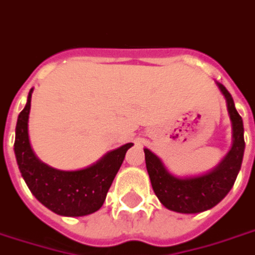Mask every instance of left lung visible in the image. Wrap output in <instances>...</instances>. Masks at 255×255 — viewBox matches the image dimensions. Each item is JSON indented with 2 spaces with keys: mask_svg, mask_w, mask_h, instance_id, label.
Listing matches in <instances>:
<instances>
[{
  "mask_svg": "<svg viewBox=\"0 0 255 255\" xmlns=\"http://www.w3.org/2000/svg\"><path fill=\"white\" fill-rule=\"evenodd\" d=\"M218 85L227 100V108L233 122L234 132L233 147L218 167L199 177L177 178L166 170L161 159L155 154L144 148L146 167L152 189L162 204L170 211L181 214H197L211 209L220 203L231 190L241 170L245 151L242 118L235 109L230 92L222 84Z\"/></svg>",
  "mask_w": 255,
  "mask_h": 255,
  "instance_id": "1",
  "label": "left lung"
}]
</instances>
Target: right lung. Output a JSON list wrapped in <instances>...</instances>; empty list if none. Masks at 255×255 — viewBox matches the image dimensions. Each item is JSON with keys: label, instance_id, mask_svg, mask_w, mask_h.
<instances>
[{"label": "right lung", "instance_id": "1", "mask_svg": "<svg viewBox=\"0 0 255 255\" xmlns=\"http://www.w3.org/2000/svg\"><path fill=\"white\" fill-rule=\"evenodd\" d=\"M31 96L32 90L25 108L17 119L14 154L20 173L32 195L44 207L62 216H85L99 211L132 143L108 152L97 163L82 170L63 171L50 167L37 159L29 144L28 115Z\"/></svg>", "mask_w": 255, "mask_h": 255}]
</instances>
